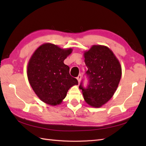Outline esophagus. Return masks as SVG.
Masks as SVG:
<instances>
[{
	"label": "esophagus",
	"instance_id": "esophagus-1",
	"mask_svg": "<svg viewBox=\"0 0 146 146\" xmlns=\"http://www.w3.org/2000/svg\"><path fill=\"white\" fill-rule=\"evenodd\" d=\"M77 80H78V83L80 82V81H81V79H82V75L81 74H80V75L78 76V77H77Z\"/></svg>",
	"mask_w": 146,
	"mask_h": 146
}]
</instances>
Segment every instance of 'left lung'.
Returning <instances> with one entry per match:
<instances>
[{
  "instance_id": "8db88e82",
  "label": "left lung",
  "mask_w": 146,
  "mask_h": 146,
  "mask_svg": "<svg viewBox=\"0 0 146 146\" xmlns=\"http://www.w3.org/2000/svg\"><path fill=\"white\" fill-rule=\"evenodd\" d=\"M88 70L85 73L88 84L82 80L79 86L85 102L92 107H100L110 100L115 92L122 75V68L110 49L94 45L84 54Z\"/></svg>"
}]
</instances>
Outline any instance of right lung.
<instances>
[{"mask_svg":"<svg viewBox=\"0 0 146 146\" xmlns=\"http://www.w3.org/2000/svg\"><path fill=\"white\" fill-rule=\"evenodd\" d=\"M72 49H63L46 43L36 49L27 66V77L36 94L44 103L60 104L71 86L78 80L70 75L64 60Z\"/></svg>","mask_w":146,"mask_h":146,"instance_id":"1","label":"right lung"}]
</instances>
